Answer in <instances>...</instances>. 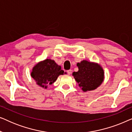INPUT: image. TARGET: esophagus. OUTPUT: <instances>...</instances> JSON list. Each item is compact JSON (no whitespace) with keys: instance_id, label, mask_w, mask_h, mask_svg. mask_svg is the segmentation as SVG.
Instances as JSON below:
<instances>
[{"instance_id":"1","label":"esophagus","mask_w":132,"mask_h":132,"mask_svg":"<svg viewBox=\"0 0 132 132\" xmlns=\"http://www.w3.org/2000/svg\"><path fill=\"white\" fill-rule=\"evenodd\" d=\"M71 73H72V70H67V73H68V75H71Z\"/></svg>"}]
</instances>
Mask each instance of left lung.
<instances>
[{
	"label": "left lung",
	"mask_w": 132,
	"mask_h": 132,
	"mask_svg": "<svg viewBox=\"0 0 132 132\" xmlns=\"http://www.w3.org/2000/svg\"><path fill=\"white\" fill-rule=\"evenodd\" d=\"M79 71L73 76L84 92L94 90L100 85L104 80V71L100 65L84 60L77 63Z\"/></svg>",
	"instance_id": "obj_1"
}]
</instances>
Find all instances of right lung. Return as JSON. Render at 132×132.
Here are the masks:
<instances>
[{
	"label": "right lung",
	"mask_w": 132,
	"mask_h": 132,
	"mask_svg": "<svg viewBox=\"0 0 132 132\" xmlns=\"http://www.w3.org/2000/svg\"><path fill=\"white\" fill-rule=\"evenodd\" d=\"M65 73L53 60L47 59L34 67L31 76L39 86L47 88L56 80L59 75Z\"/></svg>",
	"instance_id": "1"
}]
</instances>
